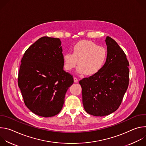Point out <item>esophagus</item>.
I'll use <instances>...</instances> for the list:
<instances>
[{
    "instance_id": "1",
    "label": "esophagus",
    "mask_w": 146,
    "mask_h": 146,
    "mask_svg": "<svg viewBox=\"0 0 146 146\" xmlns=\"http://www.w3.org/2000/svg\"><path fill=\"white\" fill-rule=\"evenodd\" d=\"M78 79L76 78V77H74V82H78Z\"/></svg>"
}]
</instances>
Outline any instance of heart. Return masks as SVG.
<instances>
[{
    "mask_svg": "<svg viewBox=\"0 0 146 146\" xmlns=\"http://www.w3.org/2000/svg\"><path fill=\"white\" fill-rule=\"evenodd\" d=\"M73 53L64 54V68L71 70L76 67L78 73L93 75L100 70L105 65L108 57V50L102 46H98L90 40H82L72 48Z\"/></svg>",
    "mask_w": 146,
    "mask_h": 146,
    "instance_id": "b5f03b06",
    "label": "heart"
}]
</instances>
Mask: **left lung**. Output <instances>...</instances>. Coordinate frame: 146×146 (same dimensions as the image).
Returning a JSON list of instances; mask_svg holds the SVG:
<instances>
[{"label":"left lung","instance_id":"left-lung-1","mask_svg":"<svg viewBox=\"0 0 146 146\" xmlns=\"http://www.w3.org/2000/svg\"><path fill=\"white\" fill-rule=\"evenodd\" d=\"M105 41L108 57L105 65L79 81L85 110L98 117L108 115L118 109L129 85V64L126 54L110 37L107 36Z\"/></svg>","mask_w":146,"mask_h":146}]
</instances>
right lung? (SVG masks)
I'll return each instance as SVG.
<instances>
[{
  "mask_svg": "<svg viewBox=\"0 0 146 146\" xmlns=\"http://www.w3.org/2000/svg\"><path fill=\"white\" fill-rule=\"evenodd\" d=\"M61 41L44 36L25 52L18 77V87L27 107L43 117L58 114L62 110L73 76L64 70Z\"/></svg>",
  "mask_w": 146,
  "mask_h": 146,
  "instance_id": "right-lung-1",
  "label": "right lung"
}]
</instances>
